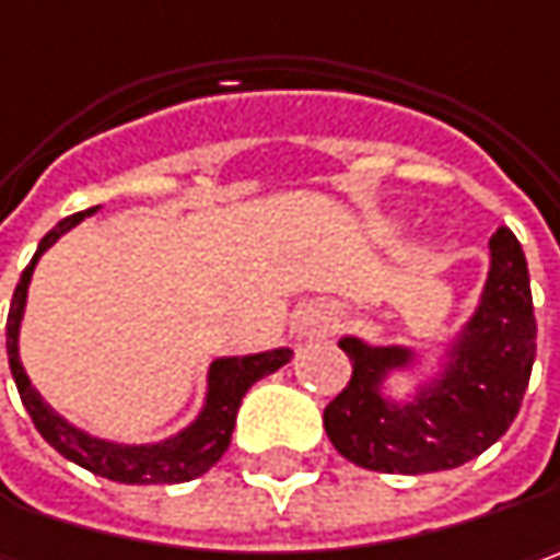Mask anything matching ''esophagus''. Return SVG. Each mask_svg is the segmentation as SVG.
Segmentation results:
<instances>
[{
	"mask_svg": "<svg viewBox=\"0 0 560 560\" xmlns=\"http://www.w3.org/2000/svg\"><path fill=\"white\" fill-rule=\"evenodd\" d=\"M323 328H326V319L316 316V313H304V316L298 319V331H301V335H316V331H323Z\"/></svg>",
	"mask_w": 560,
	"mask_h": 560,
	"instance_id": "34e87169",
	"label": "esophagus"
}]
</instances>
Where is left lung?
<instances>
[{
	"mask_svg": "<svg viewBox=\"0 0 560 560\" xmlns=\"http://www.w3.org/2000/svg\"><path fill=\"white\" fill-rule=\"evenodd\" d=\"M338 348L351 357L348 388L323 413L341 457L376 474L454 470L492 448L521 410L536 360V316L521 241L499 229L489 241V272L467 323L448 335L423 376V351L413 345H373L345 335ZM410 375L405 399L387 395V382Z\"/></svg>",
	"mask_w": 560,
	"mask_h": 560,
	"instance_id": "left-lung-1",
	"label": "left lung"
}]
</instances>
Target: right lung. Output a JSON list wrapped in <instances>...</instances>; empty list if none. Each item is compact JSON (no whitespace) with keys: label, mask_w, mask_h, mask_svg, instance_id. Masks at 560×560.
I'll return each mask as SVG.
<instances>
[{"label":"right lung","mask_w":560,"mask_h":560,"mask_svg":"<svg viewBox=\"0 0 560 560\" xmlns=\"http://www.w3.org/2000/svg\"><path fill=\"white\" fill-rule=\"evenodd\" d=\"M96 209L100 207L61 219L59 225L39 241L37 254L31 259V266L21 272V281L14 288L9 326H5V348H9V366H12L18 395L27 407L39 435L59 451L61 457H68L71 464L84 467L90 474L106 476L112 482H125V486H172V482L197 479L207 474L209 467H215L219 457L232 445L237 407L250 392V385L281 370L294 357V351L272 348V351L244 353V357H215L207 370V395H203L200 413L184 425L182 432L159 439V442H143V445L112 442V439H100L71 420H65L56 407H49V401L34 388L31 376L24 373L18 338H21V319H24V306H27V288H31L39 256L46 254L61 234H68L74 225H81L86 215H93Z\"/></svg>","instance_id":"obj_1"}]
</instances>
